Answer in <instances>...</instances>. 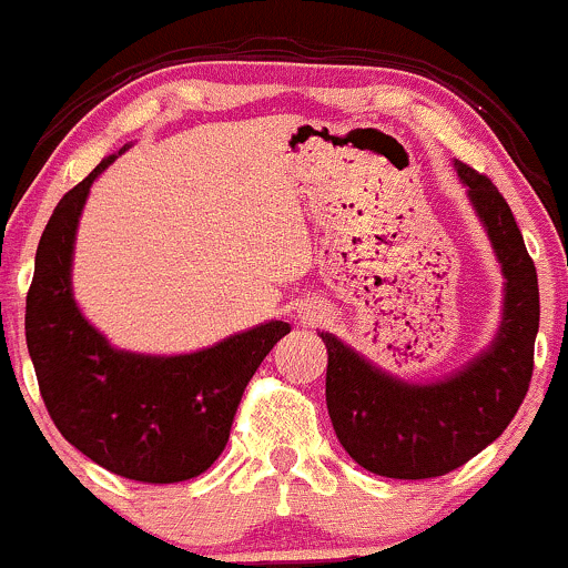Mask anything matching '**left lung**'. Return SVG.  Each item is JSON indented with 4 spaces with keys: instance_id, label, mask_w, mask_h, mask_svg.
I'll return each instance as SVG.
<instances>
[{
    "instance_id": "obj_1",
    "label": "left lung",
    "mask_w": 568,
    "mask_h": 568,
    "mask_svg": "<svg viewBox=\"0 0 568 568\" xmlns=\"http://www.w3.org/2000/svg\"><path fill=\"white\" fill-rule=\"evenodd\" d=\"M504 274L501 326L464 369L436 383H404L355 353L334 334L326 404L336 439L379 477L428 479L458 469L501 436L528 394L539 332L537 266L513 210L485 174L456 161Z\"/></svg>"
}]
</instances>
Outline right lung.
I'll use <instances>...</instances> for the list:
<instances>
[{
  "instance_id": "right-lung-1",
  "label": "right lung",
  "mask_w": 568,
  "mask_h": 568,
  "mask_svg": "<svg viewBox=\"0 0 568 568\" xmlns=\"http://www.w3.org/2000/svg\"><path fill=\"white\" fill-rule=\"evenodd\" d=\"M118 155L64 193L42 232L27 296V347L42 402L70 445L112 475L183 483L221 456L245 385L291 326L261 323L185 355L112 347L74 304L72 253L91 183Z\"/></svg>"
}]
</instances>
